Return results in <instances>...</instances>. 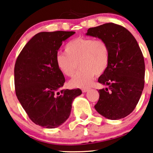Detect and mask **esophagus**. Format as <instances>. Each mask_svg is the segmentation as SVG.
<instances>
[{
    "mask_svg": "<svg viewBox=\"0 0 153 153\" xmlns=\"http://www.w3.org/2000/svg\"><path fill=\"white\" fill-rule=\"evenodd\" d=\"M89 89H90V88H84L82 89V93L87 92L88 91H89Z\"/></svg>",
    "mask_w": 153,
    "mask_h": 153,
    "instance_id": "34e87169",
    "label": "esophagus"
}]
</instances>
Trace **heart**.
Returning a JSON list of instances; mask_svg holds the SVG:
<instances>
[{
  "label": "heart",
  "instance_id": "1",
  "mask_svg": "<svg viewBox=\"0 0 153 153\" xmlns=\"http://www.w3.org/2000/svg\"><path fill=\"white\" fill-rule=\"evenodd\" d=\"M110 60V51L105 40L91 37H78L70 42L65 47V53L56 56L57 68L63 75L73 77L71 86L85 88L91 85L95 75L102 74Z\"/></svg>",
  "mask_w": 153,
  "mask_h": 153
}]
</instances>
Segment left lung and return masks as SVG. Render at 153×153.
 Returning a JSON list of instances; mask_svg holds the SVG:
<instances>
[{
	"instance_id": "left-lung-1",
	"label": "left lung",
	"mask_w": 153,
	"mask_h": 153,
	"mask_svg": "<svg viewBox=\"0 0 153 153\" xmlns=\"http://www.w3.org/2000/svg\"><path fill=\"white\" fill-rule=\"evenodd\" d=\"M86 34L105 40L110 51L108 65L98 80L108 88L99 91L95 108L111 120L124 118L134 111L145 85L143 52L134 36L119 24L89 28Z\"/></svg>"
}]
</instances>
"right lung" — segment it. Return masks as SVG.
Returning a JSON list of instances; mask_svg holds the SVG:
<instances>
[{
	"label": "right lung",
	"instance_id": "obj_1",
	"mask_svg": "<svg viewBox=\"0 0 153 153\" xmlns=\"http://www.w3.org/2000/svg\"><path fill=\"white\" fill-rule=\"evenodd\" d=\"M75 33H38L16 61V95L29 118L40 127L52 129L63 124L71 114L73 101L82 94L79 88L61 89L65 79L55 62L62 42Z\"/></svg>",
	"mask_w": 153,
	"mask_h": 153
}]
</instances>
